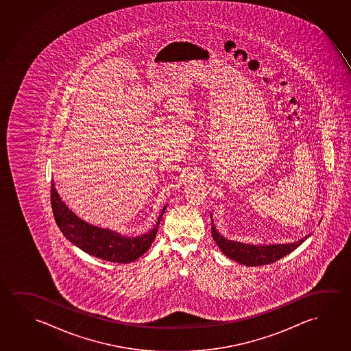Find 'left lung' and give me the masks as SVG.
I'll use <instances>...</instances> for the list:
<instances>
[{
	"instance_id": "1",
	"label": "left lung",
	"mask_w": 351,
	"mask_h": 351,
	"mask_svg": "<svg viewBox=\"0 0 351 351\" xmlns=\"http://www.w3.org/2000/svg\"><path fill=\"white\" fill-rule=\"evenodd\" d=\"M212 218V214H210ZM212 236L214 241L217 242L221 252L226 257L234 259L237 263L248 265V267H257L276 262L278 259L285 257L287 254L293 252V250L299 247L300 245L310 235L304 236L299 241L293 243H278V245H250L242 242L231 241L220 235L215 226L213 224Z\"/></svg>"
}]
</instances>
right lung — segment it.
Segmentation results:
<instances>
[{
	"mask_svg": "<svg viewBox=\"0 0 351 351\" xmlns=\"http://www.w3.org/2000/svg\"><path fill=\"white\" fill-rule=\"evenodd\" d=\"M51 206L56 224L67 240L90 256L115 263H130L148 251L156 239L158 226L167 209V206L162 208L156 226L147 234L127 237L116 231L88 224L78 218L61 199L53 181L51 182Z\"/></svg>",
	"mask_w": 351,
	"mask_h": 351,
	"instance_id": "add662e5",
	"label": "right lung"
}]
</instances>
